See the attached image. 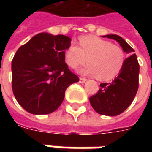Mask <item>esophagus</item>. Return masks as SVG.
Returning a JSON list of instances; mask_svg holds the SVG:
<instances>
[{
  "label": "esophagus",
  "mask_w": 152,
  "mask_h": 152,
  "mask_svg": "<svg viewBox=\"0 0 152 152\" xmlns=\"http://www.w3.org/2000/svg\"><path fill=\"white\" fill-rule=\"evenodd\" d=\"M86 81H87V79L82 78V77H80V83H84Z\"/></svg>",
  "instance_id": "34e87169"
}]
</instances>
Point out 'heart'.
Instances as JSON below:
<instances>
[{"instance_id": "b5f03b06", "label": "heart", "mask_w": 152, "mask_h": 152, "mask_svg": "<svg viewBox=\"0 0 152 152\" xmlns=\"http://www.w3.org/2000/svg\"><path fill=\"white\" fill-rule=\"evenodd\" d=\"M79 43L80 46L71 43L64 50V60L69 67L76 69L88 58L89 64L78 70L80 74L109 80L120 72L125 62V53L121 47L91 35L80 37Z\"/></svg>"}]
</instances>
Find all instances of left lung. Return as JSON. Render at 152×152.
I'll return each instance as SVG.
<instances>
[{
    "mask_svg": "<svg viewBox=\"0 0 152 152\" xmlns=\"http://www.w3.org/2000/svg\"><path fill=\"white\" fill-rule=\"evenodd\" d=\"M116 40L123 51L129 57L125 60L118 76L110 83L100 84L96 95L90 97V103L98 113L106 116H117L130 106L137 95L139 87L140 65L134 50L117 34L102 36Z\"/></svg>",
    "mask_w": 152,
    "mask_h": 152,
    "instance_id": "obj_1",
    "label": "left lung"
}]
</instances>
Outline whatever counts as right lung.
Here are the masks:
<instances>
[{
  "instance_id": "obj_1",
  "label": "right lung",
  "mask_w": 152,
  "mask_h": 152,
  "mask_svg": "<svg viewBox=\"0 0 152 152\" xmlns=\"http://www.w3.org/2000/svg\"><path fill=\"white\" fill-rule=\"evenodd\" d=\"M70 44L69 37L42 32L16 51L12 61L13 94L28 113L39 115L55 111L67 88L79 81L64 60V52Z\"/></svg>"
}]
</instances>
